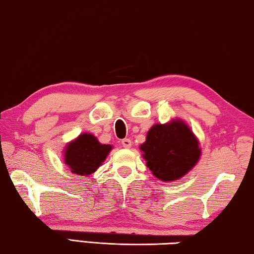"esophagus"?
I'll return each mask as SVG.
<instances>
[{
	"instance_id": "34e87169",
	"label": "esophagus",
	"mask_w": 254,
	"mask_h": 254,
	"mask_svg": "<svg viewBox=\"0 0 254 254\" xmlns=\"http://www.w3.org/2000/svg\"><path fill=\"white\" fill-rule=\"evenodd\" d=\"M121 143H122L124 148H130L131 144H132V141L130 139H123Z\"/></svg>"
}]
</instances>
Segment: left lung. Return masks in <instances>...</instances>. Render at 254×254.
<instances>
[{
	"label": "left lung",
	"mask_w": 254,
	"mask_h": 254,
	"mask_svg": "<svg viewBox=\"0 0 254 254\" xmlns=\"http://www.w3.org/2000/svg\"><path fill=\"white\" fill-rule=\"evenodd\" d=\"M140 149L148 168L162 182L184 177L201 153L198 140L180 119L167 124H154Z\"/></svg>",
	"instance_id": "left-lung-1"
}]
</instances>
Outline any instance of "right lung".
Masks as SVG:
<instances>
[{"label": "right lung", "mask_w": 254, "mask_h": 254, "mask_svg": "<svg viewBox=\"0 0 254 254\" xmlns=\"http://www.w3.org/2000/svg\"><path fill=\"white\" fill-rule=\"evenodd\" d=\"M111 150L112 145L100 143L97 137L91 133H83L67 144L64 162L69 167L71 173L88 176L95 173Z\"/></svg>", "instance_id": "add662e5"}]
</instances>
